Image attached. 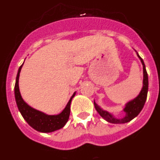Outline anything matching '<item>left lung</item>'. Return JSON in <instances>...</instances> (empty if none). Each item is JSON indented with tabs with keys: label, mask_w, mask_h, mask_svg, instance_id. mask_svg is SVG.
Instances as JSON below:
<instances>
[{
	"label": "left lung",
	"mask_w": 160,
	"mask_h": 160,
	"mask_svg": "<svg viewBox=\"0 0 160 160\" xmlns=\"http://www.w3.org/2000/svg\"><path fill=\"white\" fill-rule=\"evenodd\" d=\"M138 56L141 59V62H142V65H143V87H142V91L140 92L139 95L136 98L130 101L129 102L126 104L125 108L123 109V111H125L126 113L125 116L122 118V119H116V118L114 117L113 115H111L109 112L101 109L100 107L97 105L94 102V106L97 111L98 112L99 115L103 119L109 122V123H123L131 121L132 119L138 116V114L140 113L143 107H144L146 100V97H147V92H148V76H147V72H146V66L144 64V62H143L142 58L138 55Z\"/></svg>",
	"instance_id": "1"
}]
</instances>
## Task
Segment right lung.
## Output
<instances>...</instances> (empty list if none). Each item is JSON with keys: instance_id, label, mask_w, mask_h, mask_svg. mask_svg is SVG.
<instances>
[{"instance_id": "add662e5", "label": "right lung", "mask_w": 160, "mask_h": 160, "mask_svg": "<svg viewBox=\"0 0 160 160\" xmlns=\"http://www.w3.org/2000/svg\"><path fill=\"white\" fill-rule=\"evenodd\" d=\"M23 65V64H22ZM22 65L20 66L18 68V72L16 77L15 86H14V95H15V100L18 108L20 113L22 115L23 119L28 122L29 125L36 129L38 132H50L58 130L62 128L68 122L70 115V106L71 102L73 97L76 93H74L71 99L68 102V105L65 107V109L62 111L59 115H48L46 114L41 112L33 109L32 107H29L23 100H22L18 88V78L21 72V68Z\"/></svg>"}]
</instances>
